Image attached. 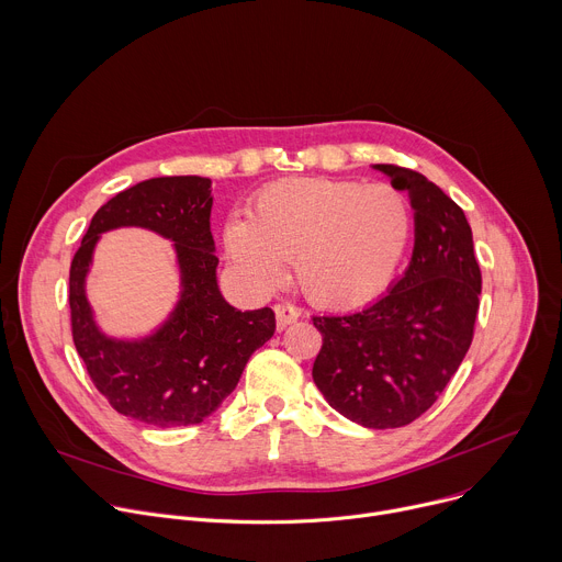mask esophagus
Returning a JSON list of instances; mask_svg holds the SVG:
<instances>
[{"instance_id": "obj_1", "label": "esophagus", "mask_w": 562, "mask_h": 562, "mask_svg": "<svg viewBox=\"0 0 562 562\" xmlns=\"http://www.w3.org/2000/svg\"><path fill=\"white\" fill-rule=\"evenodd\" d=\"M300 317V308L293 304H276V319H278V329H284L293 325Z\"/></svg>"}]
</instances>
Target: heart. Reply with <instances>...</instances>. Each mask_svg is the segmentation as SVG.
<instances>
[{
	"mask_svg": "<svg viewBox=\"0 0 562 562\" xmlns=\"http://www.w3.org/2000/svg\"><path fill=\"white\" fill-rule=\"evenodd\" d=\"M414 233L407 198L389 184L295 178L262 189L249 220H228V258L260 289H276L293 260L302 291L353 308L393 280Z\"/></svg>",
	"mask_w": 562,
	"mask_h": 562,
	"instance_id": "obj_1",
	"label": "heart"
}]
</instances>
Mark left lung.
Returning a JSON list of instances; mask_svg holds the SVG:
<instances>
[{"instance_id":"left-lung-1","label":"left lung","mask_w":562,"mask_h":562,"mask_svg":"<svg viewBox=\"0 0 562 562\" xmlns=\"http://www.w3.org/2000/svg\"><path fill=\"white\" fill-rule=\"evenodd\" d=\"M373 169L409 193L412 262L373 304L313 317L323 334L313 382L345 418L395 429L420 418L458 371L473 338L483 278L464 211L440 187L403 167Z\"/></svg>"}]
</instances>
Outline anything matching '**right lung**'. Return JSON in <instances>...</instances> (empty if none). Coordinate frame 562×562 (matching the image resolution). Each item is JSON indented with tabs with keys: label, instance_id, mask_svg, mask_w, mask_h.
Returning a JSON list of instances; mask_svg holds the SVG:
<instances>
[{
	"label": "right lung",
	"instance_id": "1",
	"mask_svg": "<svg viewBox=\"0 0 562 562\" xmlns=\"http://www.w3.org/2000/svg\"><path fill=\"white\" fill-rule=\"evenodd\" d=\"M211 206L209 178L144 180L111 198L93 215L70 262L75 349L111 407L150 427H189L211 416L235 389L254 351L276 331V313L269 306L239 311L222 297ZM122 225L171 238L181 271V297L175 311L142 339L104 335L86 295V276L101 233Z\"/></svg>",
	"mask_w": 562,
	"mask_h": 562
}]
</instances>
